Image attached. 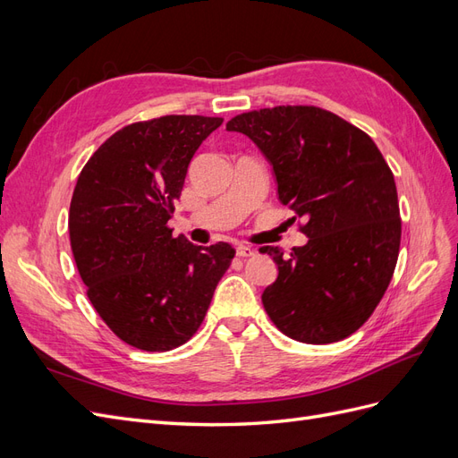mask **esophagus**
I'll return each instance as SVG.
<instances>
[{
  "mask_svg": "<svg viewBox=\"0 0 458 458\" xmlns=\"http://www.w3.org/2000/svg\"><path fill=\"white\" fill-rule=\"evenodd\" d=\"M254 254H256V250H254V248H250V246H246V244H239L237 246V256H241V258H250Z\"/></svg>",
  "mask_w": 458,
  "mask_h": 458,
  "instance_id": "obj_1",
  "label": "esophagus"
}]
</instances>
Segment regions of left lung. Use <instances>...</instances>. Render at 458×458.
<instances>
[{
    "instance_id": "1",
    "label": "left lung",
    "mask_w": 458,
    "mask_h": 458,
    "mask_svg": "<svg viewBox=\"0 0 458 458\" xmlns=\"http://www.w3.org/2000/svg\"><path fill=\"white\" fill-rule=\"evenodd\" d=\"M271 164L281 204L306 219L303 246L261 248L279 275L261 294L271 321L303 344L348 338L378 306L397 263L401 219L390 165L370 137L317 106L227 122Z\"/></svg>"
}]
</instances>
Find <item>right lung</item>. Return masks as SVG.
Here are the masks:
<instances>
[{"label": "right lung", "instance_id": "add662e5", "mask_svg": "<svg viewBox=\"0 0 458 458\" xmlns=\"http://www.w3.org/2000/svg\"><path fill=\"white\" fill-rule=\"evenodd\" d=\"M224 118L162 116L118 130L78 175L68 214L88 298L108 328L145 352L185 344L231 266L227 242L172 237L187 168Z\"/></svg>", "mask_w": 458, "mask_h": 458}]
</instances>
